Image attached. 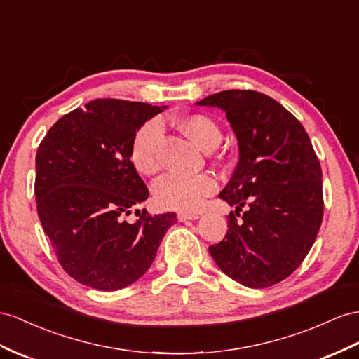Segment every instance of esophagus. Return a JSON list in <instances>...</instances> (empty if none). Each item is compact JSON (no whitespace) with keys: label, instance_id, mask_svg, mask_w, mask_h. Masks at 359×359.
<instances>
[{"label":"esophagus","instance_id":"1","mask_svg":"<svg viewBox=\"0 0 359 359\" xmlns=\"http://www.w3.org/2000/svg\"><path fill=\"white\" fill-rule=\"evenodd\" d=\"M198 214H189V212H179L177 219L179 222H187V219H197Z\"/></svg>","mask_w":359,"mask_h":359}]
</instances>
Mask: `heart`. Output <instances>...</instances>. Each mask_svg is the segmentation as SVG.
I'll return each instance as SVG.
<instances>
[{"instance_id": "b5f03b06", "label": "heart", "mask_w": 359, "mask_h": 359, "mask_svg": "<svg viewBox=\"0 0 359 359\" xmlns=\"http://www.w3.org/2000/svg\"><path fill=\"white\" fill-rule=\"evenodd\" d=\"M179 126L192 141L203 150H212L222 141V128L214 118L205 114H192L182 118ZM163 135L161 119L153 118L137 128L132 145L130 159L135 168L145 176L161 170L159 144ZM217 191V180L210 174H185L170 172L154 182L153 194L158 205L165 209L194 212L203 205L206 197Z\"/></svg>"}]
</instances>
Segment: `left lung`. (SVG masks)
<instances>
[{"mask_svg": "<svg viewBox=\"0 0 359 359\" xmlns=\"http://www.w3.org/2000/svg\"><path fill=\"white\" fill-rule=\"evenodd\" d=\"M198 104L224 110L240 147L233 176L219 192L236 209L209 253L233 280L271 287L299 269L320 231V161L299 119L262 92L229 89Z\"/></svg>", "mask_w": 359, "mask_h": 359, "instance_id": "1", "label": "left lung"}]
</instances>
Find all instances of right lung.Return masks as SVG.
<instances>
[{
	"mask_svg": "<svg viewBox=\"0 0 359 359\" xmlns=\"http://www.w3.org/2000/svg\"><path fill=\"white\" fill-rule=\"evenodd\" d=\"M162 107L97 98L51 126L36 153L34 196L57 261L86 287L115 291L150 269L174 212L140 208L149 189L130 161L132 140ZM132 210L140 217L125 219Z\"/></svg>",
	"mask_w": 359,
	"mask_h": 359,
	"instance_id": "obj_1",
	"label": "right lung"
}]
</instances>
